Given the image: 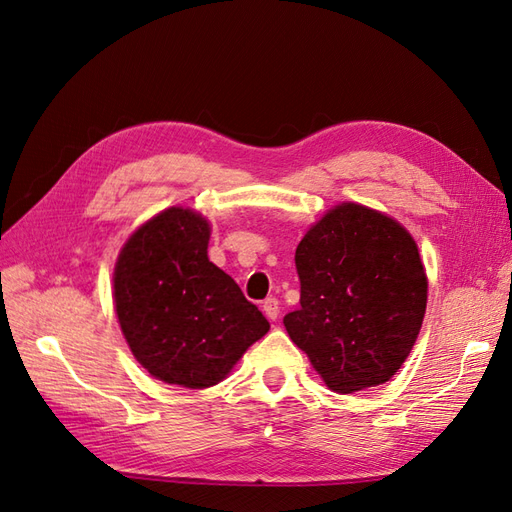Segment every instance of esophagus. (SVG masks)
Here are the masks:
<instances>
[{
	"label": "esophagus",
	"mask_w": 512,
	"mask_h": 512,
	"mask_svg": "<svg viewBox=\"0 0 512 512\" xmlns=\"http://www.w3.org/2000/svg\"><path fill=\"white\" fill-rule=\"evenodd\" d=\"M262 312H265V316L269 320H277V316H280V301L273 299V297L265 299V301H262Z\"/></svg>",
	"instance_id": "1"
}]
</instances>
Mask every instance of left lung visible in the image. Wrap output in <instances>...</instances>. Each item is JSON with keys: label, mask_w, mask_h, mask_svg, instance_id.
I'll use <instances>...</instances> for the list:
<instances>
[{"label": "left lung", "mask_w": 512, "mask_h": 512, "mask_svg": "<svg viewBox=\"0 0 512 512\" xmlns=\"http://www.w3.org/2000/svg\"><path fill=\"white\" fill-rule=\"evenodd\" d=\"M301 307L290 339L335 393L384 384L404 365L427 307V275L410 232L389 215L342 203L294 254Z\"/></svg>", "instance_id": "8db88e82"}]
</instances>
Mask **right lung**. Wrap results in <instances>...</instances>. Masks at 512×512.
<instances>
[{
	"instance_id": "1",
	"label": "right lung",
	"mask_w": 512,
	"mask_h": 512,
	"mask_svg": "<svg viewBox=\"0 0 512 512\" xmlns=\"http://www.w3.org/2000/svg\"><path fill=\"white\" fill-rule=\"evenodd\" d=\"M211 228L170 207L123 245L113 273L121 333L153 378L185 389L222 382L269 331L260 309L207 256Z\"/></svg>"
}]
</instances>
